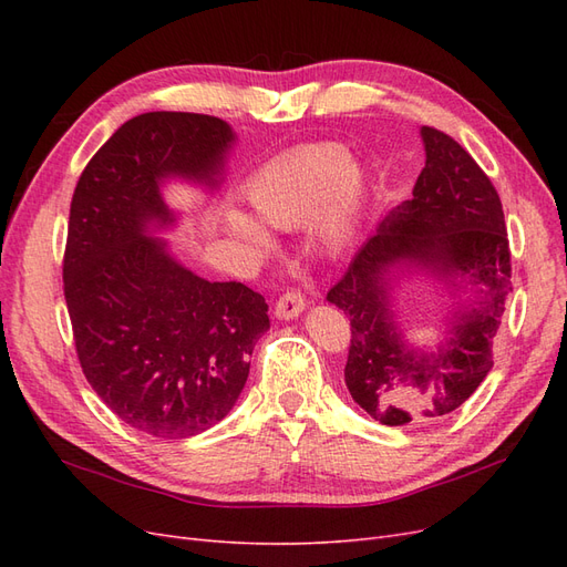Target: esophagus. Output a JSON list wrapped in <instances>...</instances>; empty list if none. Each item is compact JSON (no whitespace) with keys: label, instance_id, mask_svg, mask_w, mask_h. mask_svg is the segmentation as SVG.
<instances>
[{"label":"esophagus","instance_id":"esophagus-1","mask_svg":"<svg viewBox=\"0 0 567 567\" xmlns=\"http://www.w3.org/2000/svg\"><path fill=\"white\" fill-rule=\"evenodd\" d=\"M305 312V298L300 290H288L286 296L279 298V302L274 305V315H277V319H296Z\"/></svg>","mask_w":567,"mask_h":567}]
</instances>
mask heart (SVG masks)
<instances>
[{"instance_id": "obj_1", "label": "heart", "mask_w": 567, "mask_h": 567, "mask_svg": "<svg viewBox=\"0 0 567 567\" xmlns=\"http://www.w3.org/2000/svg\"><path fill=\"white\" fill-rule=\"evenodd\" d=\"M369 196L364 167L336 142L290 148L246 179L244 198L255 220L229 213V231L250 248H267L269 229H293L310 219V236L323 252H340L354 238Z\"/></svg>"}]
</instances>
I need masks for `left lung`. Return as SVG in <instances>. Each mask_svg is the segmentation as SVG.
I'll return each mask as SVG.
<instances>
[{
  "mask_svg": "<svg viewBox=\"0 0 567 567\" xmlns=\"http://www.w3.org/2000/svg\"><path fill=\"white\" fill-rule=\"evenodd\" d=\"M425 167L409 200L359 248L326 300L350 317L346 385L383 425H423L452 414L492 369L511 252L496 188L450 134L421 127ZM425 270L466 292L436 348L414 349L393 310V286Z\"/></svg>",
  "mask_w": 567,
  "mask_h": 567,
  "instance_id": "8db88e82",
  "label": "left lung"
}]
</instances>
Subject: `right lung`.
<instances>
[{"label": "right lung", "instance_id": "1", "mask_svg": "<svg viewBox=\"0 0 567 567\" xmlns=\"http://www.w3.org/2000/svg\"><path fill=\"white\" fill-rule=\"evenodd\" d=\"M234 144L219 117L142 113L94 153L73 194L63 293L80 367L117 419L153 437H194L225 419L269 329L260 293L198 277L153 236L179 217L163 186L217 192Z\"/></svg>", "mask_w": 567, "mask_h": 567}]
</instances>
